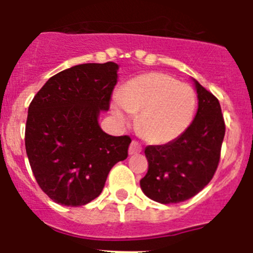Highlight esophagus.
Instances as JSON below:
<instances>
[{
  "label": "esophagus",
  "instance_id": "34e87169",
  "mask_svg": "<svg viewBox=\"0 0 253 253\" xmlns=\"http://www.w3.org/2000/svg\"><path fill=\"white\" fill-rule=\"evenodd\" d=\"M139 152H142V146H140L137 140H133L130 143V146H129V154H137Z\"/></svg>",
  "mask_w": 253,
  "mask_h": 253
}]
</instances>
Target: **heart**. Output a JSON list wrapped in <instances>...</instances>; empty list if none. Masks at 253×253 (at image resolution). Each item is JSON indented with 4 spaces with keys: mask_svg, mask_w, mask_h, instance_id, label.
<instances>
[{
    "mask_svg": "<svg viewBox=\"0 0 253 253\" xmlns=\"http://www.w3.org/2000/svg\"><path fill=\"white\" fill-rule=\"evenodd\" d=\"M195 106L191 87L161 72L130 78L111 105L114 115L120 120L125 119V111L138 114V130L156 144L180 137L193 120Z\"/></svg>",
    "mask_w": 253,
    "mask_h": 253,
    "instance_id": "heart-1",
    "label": "heart"
}]
</instances>
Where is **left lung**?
Returning a JSON list of instances; mask_svg holds the SVG:
<instances>
[{
    "label": "left lung",
    "mask_w": 253,
    "mask_h": 253,
    "mask_svg": "<svg viewBox=\"0 0 253 253\" xmlns=\"http://www.w3.org/2000/svg\"><path fill=\"white\" fill-rule=\"evenodd\" d=\"M199 107L195 119L175 140L144 151L148 171L143 193L161 204L185 202L210 182L218 169L225 123L218 99L195 81Z\"/></svg>",
    "instance_id": "8db88e82"
}]
</instances>
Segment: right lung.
<instances>
[{
    "label": "right lung",
    "mask_w": 253,
    "mask_h": 253,
    "mask_svg": "<svg viewBox=\"0 0 253 253\" xmlns=\"http://www.w3.org/2000/svg\"><path fill=\"white\" fill-rule=\"evenodd\" d=\"M118 68L106 62L64 69L30 102L26 154L40 189L58 204L92 202L114 165L128 157L130 137L109 135L97 122L100 111L110 107Z\"/></svg>",
    "instance_id": "right-lung-1"
}]
</instances>
